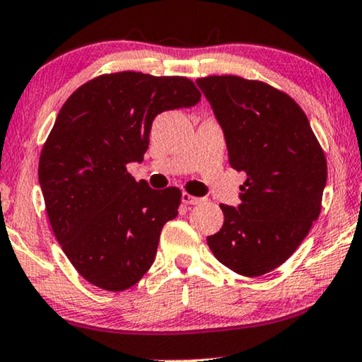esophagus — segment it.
<instances>
[{"label":"esophagus","instance_id":"1","mask_svg":"<svg viewBox=\"0 0 362 362\" xmlns=\"http://www.w3.org/2000/svg\"><path fill=\"white\" fill-rule=\"evenodd\" d=\"M182 202L185 204H198L203 202V198H198V197H192L190 193H182Z\"/></svg>","mask_w":362,"mask_h":362}]
</instances>
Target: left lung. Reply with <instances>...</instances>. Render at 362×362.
Here are the masks:
<instances>
[{"label": "left lung", "mask_w": 362, "mask_h": 362, "mask_svg": "<svg viewBox=\"0 0 362 362\" xmlns=\"http://www.w3.org/2000/svg\"><path fill=\"white\" fill-rule=\"evenodd\" d=\"M197 83L223 132L228 163L246 172L240 204H221L223 226L208 245L233 272L259 277L295 253L319 217L324 151L306 114L284 91L237 76Z\"/></svg>", "instance_id": "left-lung-1"}]
</instances>
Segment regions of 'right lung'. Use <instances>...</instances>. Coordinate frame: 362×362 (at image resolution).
I'll use <instances>...</instances> for the list:
<instances>
[{
  "mask_svg": "<svg viewBox=\"0 0 362 362\" xmlns=\"http://www.w3.org/2000/svg\"><path fill=\"white\" fill-rule=\"evenodd\" d=\"M185 77L117 72L90 80L57 114L38 164L51 228L72 266L109 291L134 286L156 257L164 223L179 214L180 190L135 182L154 117L198 105Z\"/></svg>",
  "mask_w": 362,
  "mask_h": 362,
  "instance_id": "right-lung-1",
  "label": "right lung"
}]
</instances>
